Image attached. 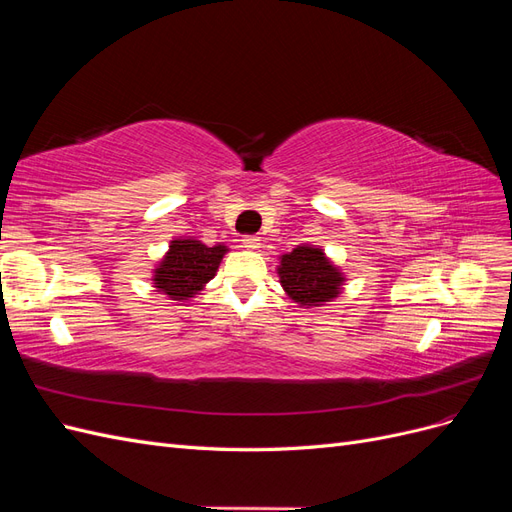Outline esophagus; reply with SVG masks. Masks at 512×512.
Returning <instances> with one entry per match:
<instances>
[{
  "label": "esophagus",
  "instance_id": "obj_1",
  "mask_svg": "<svg viewBox=\"0 0 512 512\" xmlns=\"http://www.w3.org/2000/svg\"><path fill=\"white\" fill-rule=\"evenodd\" d=\"M241 241H243V247H247V250H258V247H260V237H256V235H245Z\"/></svg>",
  "mask_w": 512,
  "mask_h": 512
}]
</instances>
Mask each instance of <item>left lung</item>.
I'll return each instance as SVG.
<instances>
[{"instance_id": "obj_1", "label": "left lung", "mask_w": 512, "mask_h": 512, "mask_svg": "<svg viewBox=\"0 0 512 512\" xmlns=\"http://www.w3.org/2000/svg\"><path fill=\"white\" fill-rule=\"evenodd\" d=\"M280 282L288 297L305 307H318L335 299L344 275L324 256L320 247L297 245L280 260Z\"/></svg>"}]
</instances>
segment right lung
<instances>
[{"label": "right lung", "instance_id": "add662e5", "mask_svg": "<svg viewBox=\"0 0 512 512\" xmlns=\"http://www.w3.org/2000/svg\"><path fill=\"white\" fill-rule=\"evenodd\" d=\"M226 252V245L209 247L196 239L170 241L166 256L153 271V284L173 301L190 299L213 280Z\"/></svg>", "mask_w": 512, "mask_h": 512}]
</instances>
